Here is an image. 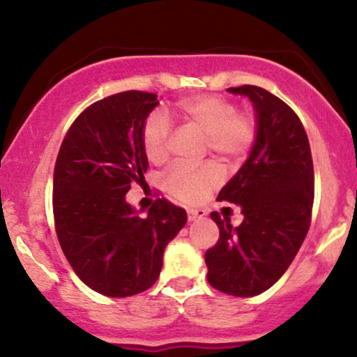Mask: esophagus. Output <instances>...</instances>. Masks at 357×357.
I'll use <instances>...</instances> for the list:
<instances>
[{"label": "esophagus", "mask_w": 357, "mask_h": 357, "mask_svg": "<svg viewBox=\"0 0 357 357\" xmlns=\"http://www.w3.org/2000/svg\"><path fill=\"white\" fill-rule=\"evenodd\" d=\"M204 215H206V211L202 210V208H188V220L190 221L203 218Z\"/></svg>", "instance_id": "esophagus-1"}]
</instances>
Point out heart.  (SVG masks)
Returning <instances> with one entry per match:
<instances>
[{"label": "heart", "instance_id": "heart-1", "mask_svg": "<svg viewBox=\"0 0 357 357\" xmlns=\"http://www.w3.org/2000/svg\"><path fill=\"white\" fill-rule=\"evenodd\" d=\"M176 116L206 136V149L227 162H238L255 146L258 121L252 112H238L236 104L220 96H195L179 100ZM171 124L161 112H151L141 129V146L147 161L162 165L169 158ZM223 181L216 162L202 166L176 165L165 176L169 195L184 203H199Z\"/></svg>", "mask_w": 357, "mask_h": 357}]
</instances>
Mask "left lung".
Instances as JSON below:
<instances>
[{
    "label": "left lung",
    "mask_w": 357,
    "mask_h": 357,
    "mask_svg": "<svg viewBox=\"0 0 357 357\" xmlns=\"http://www.w3.org/2000/svg\"><path fill=\"white\" fill-rule=\"evenodd\" d=\"M257 112L258 136L247 162L220 191V202L238 204L240 227L218 211L216 245L204 253L208 282L220 292L253 297L285 273L304 243L312 218L314 165L301 119L284 100L257 85L231 87Z\"/></svg>",
    "instance_id": "8db88e82"
}]
</instances>
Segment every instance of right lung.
I'll return each instance as SVG.
<instances>
[{"mask_svg": "<svg viewBox=\"0 0 357 357\" xmlns=\"http://www.w3.org/2000/svg\"><path fill=\"white\" fill-rule=\"evenodd\" d=\"M158 96L127 90L93 102L65 134L53 173L56 238L73 272L107 297H129L154 285L166 245L186 225V211L158 198L139 216L124 196L142 184L146 117Z\"/></svg>", "mask_w": 357, "mask_h": 357, "instance_id": "1", "label": "right lung"}]
</instances>
